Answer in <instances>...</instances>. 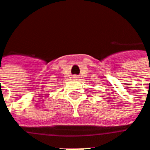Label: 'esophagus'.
Segmentation results:
<instances>
[{"label": "esophagus", "mask_w": 150, "mask_h": 150, "mask_svg": "<svg viewBox=\"0 0 150 150\" xmlns=\"http://www.w3.org/2000/svg\"><path fill=\"white\" fill-rule=\"evenodd\" d=\"M74 78H77V77H76V75H74Z\"/></svg>", "instance_id": "1"}]
</instances>
